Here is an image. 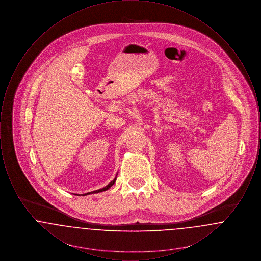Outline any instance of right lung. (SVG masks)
<instances>
[{
    "label": "right lung",
    "mask_w": 261,
    "mask_h": 261,
    "mask_svg": "<svg viewBox=\"0 0 261 261\" xmlns=\"http://www.w3.org/2000/svg\"><path fill=\"white\" fill-rule=\"evenodd\" d=\"M115 180H116V177L112 180V182L108 185V186L105 187V188H102V189H99V190H97V191H94V192H91V193H87V194H84V195H82V196H86V195H90V194H95V193H99V192H103V191H107V190H109L111 187L114 184V182H115ZM78 196V195H77Z\"/></svg>",
    "instance_id": "obj_1"
}]
</instances>
